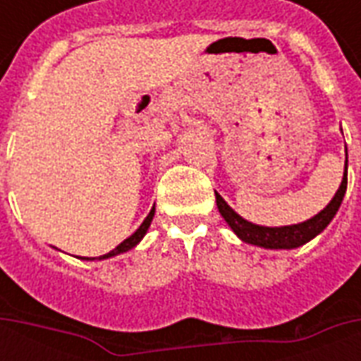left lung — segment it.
I'll list each match as a JSON object with an SVG mask.
<instances>
[{"label": "left lung", "instance_id": "8db88e82", "mask_svg": "<svg viewBox=\"0 0 361 361\" xmlns=\"http://www.w3.org/2000/svg\"><path fill=\"white\" fill-rule=\"evenodd\" d=\"M346 183H348V152H346V166H344L341 188L336 189L331 203L326 204L323 211L317 212L315 216L298 222V224H290V226H259V224H253L250 220L242 219L216 191H214V195H216V207H219L222 219L226 220L228 226L234 230V234L242 242L257 245V247H265V250H295L303 243L311 242L315 235L321 234L331 224L334 214L341 209L342 199L346 193Z\"/></svg>", "mask_w": 361, "mask_h": 361}]
</instances>
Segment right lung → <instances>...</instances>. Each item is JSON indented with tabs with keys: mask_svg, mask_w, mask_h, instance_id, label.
<instances>
[{
	"mask_svg": "<svg viewBox=\"0 0 361 361\" xmlns=\"http://www.w3.org/2000/svg\"><path fill=\"white\" fill-rule=\"evenodd\" d=\"M152 216H154V207L150 209V212L147 214V219L142 220V224L137 230H135V234H131L127 240H123V242L119 243L116 250H111L110 253H106V255H100V257H82L85 261H102V259H110V257H116V255H121V253H126V251L133 250L135 245H139V242H141L142 238H145V234L149 232V226L150 222H152Z\"/></svg>",
	"mask_w": 361,
	"mask_h": 361,
	"instance_id": "add662e5",
	"label": "right lung"
}]
</instances>
